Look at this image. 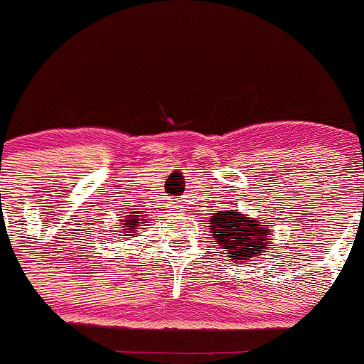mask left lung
I'll return each mask as SVG.
<instances>
[{"label": "left lung", "instance_id": "8db88e82", "mask_svg": "<svg viewBox=\"0 0 364 364\" xmlns=\"http://www.w3.org/2000/svg\"><path fill=\"white\" fill-rule=\"evenodd\" d=\"M272 228L264 221H255L241 212L225 210L210 218V234L215 243L228 252L232 261H248L272 247Z\"/></svg>", "mask_w": 364, "mask_h": 364}]
</instances>
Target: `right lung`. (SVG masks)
<instances>
[{"label": "right lung", "instance_id": "obj_1", "mask_svg": "<svg viewBox=\"0 0 364 364\" xmlns=\"http://www.w3.org/2000/svg\"><path fill=\"white\" fill-rule=\"evenodd\" d=\"M130 210H134V208H130ZM143 215H146V212H141V215L134 214V212H127V215H123L125 219H121L119 225H116L117 230L114 232H119V235H134L136 237V228L139 227V223H146Z\"/></svg>", "mask_w": 364, "mask_h": 364}]
</instances>
